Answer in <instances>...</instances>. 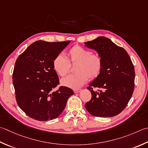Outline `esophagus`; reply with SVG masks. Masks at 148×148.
Here are the masks:
<instances>
[{
  "mask_svg": "<svg viewBox=\"0 0 148 148\" xmlns=\"http://www.w3.org/2000/svg\"><path fill=\"white\" fill-rule=\"evenodd\" d=\"M81 90H82L81 89H75V90H74V93H79Z\"/></svg>",
  "mask_w": 148,
  "mask_h": 148,
  "instance_id": "obj_1",
  "label": "esophagus"
}]
</instances>
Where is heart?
I'll return each instance as SVG.
<instances>
[{"instance_id": "1", "label": "heart", "mask_w": 148, "mask_h": 148, "mask_svg": "<svg viewBox=\"0 0 148 148\" xmlns=\"http://www.w3.org/2000/svg\"><path fill=\"white\" fill-rule=\"evenodd\" d=\"M68 58L62 54H57L53 62V69L60 76H65L70 71V63H77L74 71L76 73L71 74L61 80L63 86L71 88L82 86L88 80L97 77L102 69L103 62L98 54H92L91 51L76 45L67 52Z\"/></svg>"}]
</instances>
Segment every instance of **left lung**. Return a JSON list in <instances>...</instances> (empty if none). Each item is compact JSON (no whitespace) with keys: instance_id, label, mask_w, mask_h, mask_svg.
<instances>
[{"instance_id":"obj_1","label":"left lung","mask_w":148,"mask_h":148,"mask_svg":"<svg viewBox=\"0 0 148 148\" xmlns=\"http://www.w3.org/2000/svg\"><path fill=\"white\" fill-rule=\"evenodd\" d=\"M84 43L96 51L103 62L99 76L87 87L92 98L85 104L86 110L95 117L117 115L125 108L134 92L135 69L132 60L125 49L106 37L99 36ZM93 87L100 90L94 91Z\"/></svg>"}]
</instances>
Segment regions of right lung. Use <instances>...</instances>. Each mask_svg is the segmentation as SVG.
I'll list each match as a JSON object with an SVG mask.
<instances>
[{
  "label": "right lung",
  "mask_w": 148,
  "mask_h": 148,
  "mask_svg": "<svg viewBox=\"0 0 148 148\" xmlns=\"http://www.w3.org/2000/svg\"><path fill=\"white\" fill-rule=\"evenodd\" d=\"M70 42L38 40L17 58L13 74L16 99L29 117L40 121L53 120L62 114L68 98L74 94L65 86L53 91L59 84L53 60Z\"/></svg>",
  "instance_id": "right-lung-1"
}]
</instances>
